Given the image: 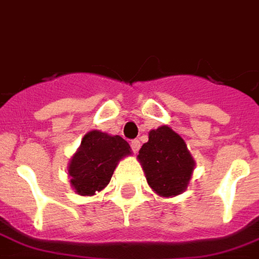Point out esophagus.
<instances>
[{"label":"esophagus","mask_w":259,"mask_h":259,"mask_svg":"<svg viewBox=\"0 0 259 259\" xmlns=\"http://www.w3.org/2000/svg\"><path fill=\"white\" fill-rule=\"evenodd\" d=\"M131 149L134 153H138L139 149H141V142L138 141V139H134V141L131 142Z\"/></svg>","instance_id":"obj_1"}]
</instances>
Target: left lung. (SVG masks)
I'll return each mask as SVG.
<instances>
[{
  "mask_svg": "<svg viewBox=\"0 0 259 259\" xmlns=\"http://www.w3.org/2000/svg\"><path fill=\"white\" fill-rule=\"evenodd\" d=\"M138 159L149 186L164 198L186 191L195 166L186 142L168 125L149 132V142L142 146Z\"/></svg>",
  "mask_w": 259,
  "mask_h": 259,
  "instance_id": "8db88e82",
  "label": "left lung"
}]
</instances>
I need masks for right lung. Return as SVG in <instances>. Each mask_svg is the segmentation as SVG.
Here are the masks:
<instances>
[{
    "mask_svg": "<svg viewBox=\"0 0 259 259\" xmlns=\"http://www.w3.org/2000/svg\"><path fill=\"white\" fill-rule=\"evenodd\" d=\"M130 154L131 147L121 137H112L97 130L87 132L68 166L75 192L91 196L104 190L118 161Z\"/></svg>",
    "mask_w": 259,
    "mask_h": 259,
    "instance_id": "1",
    "label": "right lung"
}]
</instances>
